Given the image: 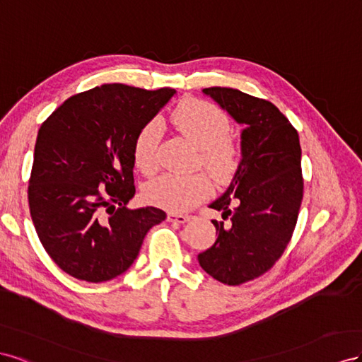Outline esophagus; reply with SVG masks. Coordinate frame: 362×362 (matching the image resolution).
<instances>
[{
  "mask_svg": "<svg viewBox=\"0 0 362 362\" xmlns=\"http://www.w3.org/2000/svg\"><path fill=\"white\" fill-rule=\"evenodd\" d=\"M168 221H171V223H177V224H183V223L189 221V215L174 214V212H171V214H168Z\"/></svg>",
  "mask_w": 362,
  "mask_h": 362,
  "instance_id": "obj_1",
  "label": "esophagus"
}]
</instances>
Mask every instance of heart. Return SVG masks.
Masks as SVG:
<instances>
[{"label":"heart","mask_w":362,"mask_h":362,"mask_svg":"<svg viewBox=\"0 0 362 362\" xmlns=\"http://www.w3.org/2000/svg\"><path fill=\"white\" fill-rule=\"evenodd\" d=\"M171 121L183 136L199 147V159L218 182L229 180L238 168L240 150L229 135L230 121L226 113L199 98H187L174 109ZM162 139L159 119H150L138 130L133 139V160L144 174L158 168V148ZM209 177L203 173H167L148 182L144 188V199L150 204L171 212H185L208 197Z\"/></svg>","instance_id":"1"}]
</instances>
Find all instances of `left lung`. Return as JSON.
Segmentation results:
<instances>
[{
	"label": "left lung",
	"mask_w": 362,
	"mask_h": 362,
	"mask_svg": "<svg viewBox=\"0 0 362 362\" xmlns=\"http://www.w3.org/2000/svg\"><path fill=\"white\" fill-rule=\"evenodd\" d=\"M203 94L244 130L238 170L209 204L230 221L212 220L218 238L199 255V264L218 282L241 285L270 270L291 240L303 199L300 141L270 101L232 88H206Z\"/></svg>",
	"instance_id": "1"
}]
</instances>
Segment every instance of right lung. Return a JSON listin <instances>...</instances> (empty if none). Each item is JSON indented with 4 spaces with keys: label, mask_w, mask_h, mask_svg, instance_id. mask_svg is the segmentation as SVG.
I'll return each mask as SVG.
<instances>
[{
    "label": "right lung",
    "mask_w": 362,
    "mask_h": 362,
    "mask_svg": "<svg viewBox=\"0 0 362 362\" xmlns=\"http://www.w3.org/2000/svg\"><path fill=\"white\" fill-rule=\"evenodd\" d=\"M175 94L121 83L69 97L39 129L28 204L44 249L69 276L92 284L135 262L162 209H129L133 139Z\"/></svg>",
    "instance_id": "add662e5"
}]
</instances>
